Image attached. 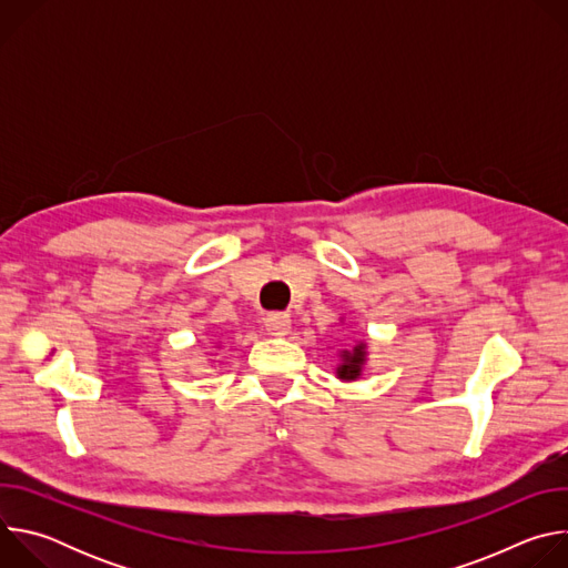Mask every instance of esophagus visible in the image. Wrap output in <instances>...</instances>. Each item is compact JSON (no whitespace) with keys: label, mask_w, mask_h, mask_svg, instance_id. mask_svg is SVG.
Listing matches in <instances>:
<instances>
[{"label":"esophagus","mask_w":568,"mask_h":568,"mask_svg":"<svg viewBox=\"0 0 568 568\" xmlns=\"http://www.w3.org/2000/svg\"><path fill=\"white\" fill-rule=\"evenodd\" d=\"M265 328L272 337H285L290 331H292V318L290 314H283V312H272L267 314L265 318Z\"/></svg>","instance_id":"34e87169"}]
</instances>
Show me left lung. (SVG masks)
<instances>
[{
  "label": "left lung",
  "mask_w": 568,
  "mask_h": 568,
  "mask_svg": "<svg viewBox=\"0 0 568 568\" xmlns=\"http://www.w3.org/2000/svg\"><path fill=\"white\" fill-rule=\"evenodd\" d=\"M337 357H339V364L335 366L337 379L355 382V379L362 377L364 366L368 362V344L366 342H357V344H353L348 348L337 351Z\"/></svg>",
  "instance_id": "obj_1"
}]
</instances>
